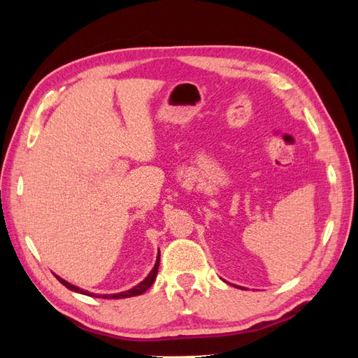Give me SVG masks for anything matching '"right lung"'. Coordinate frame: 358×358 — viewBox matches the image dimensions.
<instances>
[{
	"label": "right lung",
	"instance_id": "1",
	"mask_svg": "<svg viewBox=\"0 0 358 358\" xmlns=\"http://www.w3.org/2000/svg\"><path fill=\"white\" fill-rule=\"evenodd\" d=\"M158 266H159V251H158V257H157V262H155V266H154V268L150 270V273L142 280V282L140 284H137L136 287H133L131 289H127V291H122V292H116V294H95V292H90V291H86V289H82V288H79V287H76V285H73V284H70V282H67L66 279H62V278H59L58 275H55V278L59 280V282L64 285V287H67L69 289H71V291H74V292H79V294H85V296H91V297H101V299H127V297H134V296H140V294H143V292L146 291V289H149L150 288V285L154 284V280H155V278H157V273H158Z\"/></svg>",
	"mask_w": 358,
	"mask_h": 358
}]
</instances>
